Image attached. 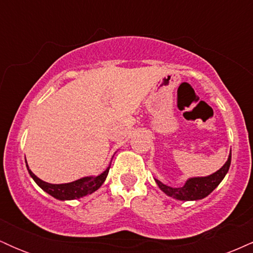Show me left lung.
Returning <instances> with one entry per match:
<instances>
[{
    "mask_svg": "<svg viewBox=\"0 0 253 253\" xmlns=\"http://www.w3.org/2000/svg\"><path fill=\"white\" fill-rule=\"evenodd\" d=\"M229 165H231V153H229L227 162L216 172L207 177L189 178L181 188L169 187V185L163 184L158 179H156V182L158 187L161 188V190H163L168 196L173 197L176 200H181V201H195V200H201L203 197L208 196L211 191L215 189L227 173Z\"/></svg>",
    "mask_w": 253,
    "mask_h": 253,
    "instance_id": "8db88e82",
    "label": "left lung"
}]
</instances>
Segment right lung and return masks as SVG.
Listing matches in <instances>:
<instances>
[{"instance_id": "right-lung-1", "label": "right lung", "mask_w": 253, "mask_h": 253, "mask_svg": "<svg viewBox=\"0 0 253 253\" xmlns=\"http://www.w3.org/2000/svg\"><path fill=\"white\" fill-rule=\"evenodd\" d=\"M26 165H27V162H26ZM109 168L108 167L106 169V171H103L101 175L98 176H90V177H84V178L77 179V181L71 182V183H64V184H51V183L43 182L40 178L34 175L33 172L30 170L27 165L28 172L32 178L36 181V183L39 185L40 188L43 191H46L47 194H50L51 196H53L54 199L58 200H75V199H80V197H83L88 194H92L94 191H96L101 185L103 184V182L106 181L107 175L109 172Z\"/></svg>"}]
</instances>
